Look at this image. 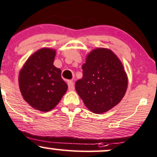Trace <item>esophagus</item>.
I'll list each match as a JSON object with an SVG mask.
<instances>
[{"instance_id": "1", "label": "esophagus", "mask_w": 157, "mask_h": 157, "mask_svg": "<svg viewBox=\"0 0 157 157\" xmlns=\"http://www.w3.org/2000/svg\"><path fill=\"white\" fill-rule=\"evenodd\" d=\"M68 90L69 91H73L75 89V83L73 81H69L68 82Z\"/></svg>"}]
</instances>
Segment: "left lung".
<instances>
[{
	"instance_id": "8db88e82",
	"label": "left lung",
	"mask_w": 157,
	"mask_h": 157,
	"mask_svg": "<svg viewBox=\"0 0 157 157\" xmlns=\"http://www.w3.org/2000/svg\"><path fill=\"white\" fill-rule=\"evenodd\" d=\"M82 68V78L77 80L75 89L88 109L100 114L121 101L127 88V77L113 51L105 48L94 50Z\"/></svg>"
}]
</instances>
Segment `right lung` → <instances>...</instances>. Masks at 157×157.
Wrapping results in <instances>:
<instances>
[{"mask_svg":"<svg viewBox=\"0 0 157 157\" xmlns=\"http://www.w3.org/2000/svg\"><path fill=\"white\" fill-rule=\"evenodd\" d=\"M56 51L42 48L27 60L18 77L24 99L33 108L51 110L66 92L68 86L62 79L61 70L53 65Z\"/></svg>","mask_w":157,"mask_h":157,"instance_id":"add662e5","label":"right lung"}]
</instances>
